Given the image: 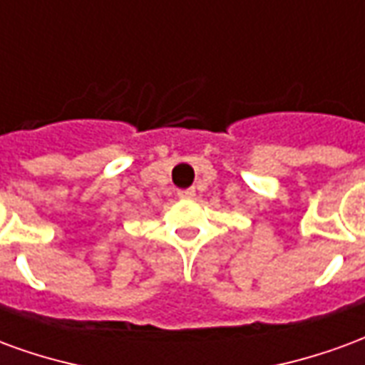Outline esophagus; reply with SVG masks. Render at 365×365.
<instances>
[{
    "label": "esophagus",
    "instance_id": "34e87169",
    "mask_svg": "<svg viewBox=\"0 0 365 365\" xmlns=\"http://www.w3.org/2000/svg\"><path fill=\"white\" fill-rule=\"evenodd\" d=\"M178 195L183 199H191V197H195V190H193V187H187V190H178Z\"/></svg>",
    "mask_w": 365,
    "mask_h": 365
}]
</instances>
